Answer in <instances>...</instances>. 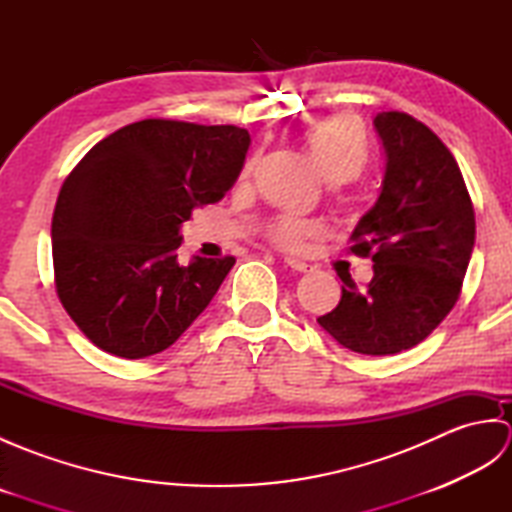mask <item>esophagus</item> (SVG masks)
I'll return each mask as SVG.
<instances>
[{"mask_svg": "<svg viewBox=\"0 0 512 512\" xmlns=\"http://www.w3.org/2000/svg\"><path fill=\"white\" fill-rule=\"evenodd\" d=\"M284 264L292 270H297V273H310V270H312L310 264L301 262V259H295V257H284Z\"/></svg>", "mask_w": 512, "mask_h": 512, "instance_id": "obj_1", "label": "esophagus"}]
</instances>
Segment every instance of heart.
I'll list each match as a JSON object with an SVG mask.
<instances>
[{"mask_svg":"<svg viewBox=\"0 0 512 512\" xmlns=\"http://www.w3.org/2000/svg\"><path fill=\"white\" fill-rule=\"evenodd\" d=\"M306 145L323 176L332 182L350 180L367 162V145L361 129L350 118H328L306 134ZM323 233V226L303 217L281 215L268 226V237L281 248L299 250L310 237Z\"/></svg>","mask_w":512,"mask_h":512,"instance_id":"1","label":"heart"}]
</instances>
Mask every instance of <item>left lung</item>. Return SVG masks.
I'll return each instance as SVG.
<instances>
[{
    "mask_svg": "<svg viewBox=\"0 0 512 512\" xmlns=\"http://www.w3.org/2000/svg\"><path fill=\"white\" fill-rule=\"evenodd\" d=\"M385 176L352 233L354 255L372 257L374 277L358 290L343 279L339 306L319 317L334 341L387 356L418 345L460 297L475 244V211L447 145L405 112H380Z\"/></svg>",
    "mask_w": 512,
    "mask_h": 512,
    "instance_id": "left-lung-1",
    "label": "left lung"
}]
</instances>
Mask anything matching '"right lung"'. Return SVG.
I'll list each match as a JSON object with an SVG mask.
<instances>
[{
    "mask_svg": "<svg viewBox=\"0 0 512 512\" xmlns=\"http://www.w3.org/2000/svg\"><path fill=\"white\" fill-rule=\"evenodd\" d=\"M248 145L235 125L147 118L96 143L65 178L52 215L54 286L96 347L154 356L209 306L235 257L182 264L180 224L224 198Z\"/></svg>",
    "mask_w": 512,
    "mask_h": 512,
    "instance_id": "obj_1",
    "label": "right lung"
}]
</instances>
